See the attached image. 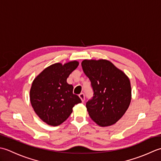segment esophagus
Returning a JSON list of instances; mask_svg holds the SVG:
<instances>
[{
  "label": "esophagus",
  "mask_w": 161,
  "mask_h": 161,
  "mask_svg": "<svg viewBox=\"0 0 161 161\" xmlns=\"http://www.w3.org/2000/svg\"><path fill=\"white\" fill-rule=\"evenodd\" d=\"M79 97L80 98L81 101H83V102H84V101H85V94L84 93H80L79 94Z\"/></svg>",
  "instance_id": "1"
}]
</instances>
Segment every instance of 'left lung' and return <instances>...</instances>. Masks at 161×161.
<instances>
[{
  "label": "left lung",
  "instance_id": "obj_1",
  "mask_svg": "<svg viewBox=\"0 0 161 161\" xmlns=\"http://www.w3.org/2000/svg\"><path fill=\"white\" fill-rule=\"evenodd\" d=\"M94 92L86 108L91 119L100 126L115 124L126 113L131 101L129 78L106 60H84L81 63Z\"/></svg>",
  "mask_w": 161,
  "mask_h": 161
}]
</instances>
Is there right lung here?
Here are the masks:
<instances>
[{
	"instance_id": "obj_1",
	"label": "right lung",
	"mask_w": 161,
	"mask_h": 161,
	"mask_svg": "<svg viewBox=\"0 0 161 161\" xmlns=\"http://www.w3.org/2000/svg\"><path fill=\"white\" fill-rule=\"evenodd\" d=\"M74 60L64 64L55 63L47 67L32 83L30 99L35 113L48 125L56 126L69 117L76 104L81 102L73 93L67 78L78 66Z\"/></svg>"
}]
</instances>
